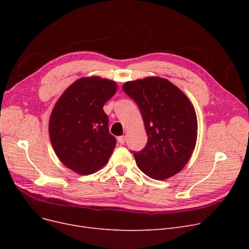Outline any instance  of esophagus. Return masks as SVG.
Masks as SVG:
<instances>
[{
	"instance_id": "obj_1",
	"label": "esophagus",
	"mask_w": 249,
	"mask_h": 249,
	"mask_svg": "<svg viewBox=\"0 0 249 249\" xmlns=\"http://www.w3.org/2000/svg\"><path fill=\"white\" fill-rule=\"evenodd\" d=\"M125 140H126V136H124V135L118 137V142H119L120 144H122V145L125 143Z\"/></svg>"
}]
</instances>
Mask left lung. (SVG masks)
Returning <instances> with one entry per match:
<instances>
[{
    "instance_id": "obj_1",
    "label": "left lung",
    "mask_w": 249,
    "mask_h": 249,
    "mask_svg": "<svg viewBox=\"0 0 249 249\" xmlns=\"http://www.w3.org/2000/svg\"><path fill=\"white\" fill-rule=\"evenodd\" d=\"M123 90L140 109L147 133L146 146L133 152L140 171L166 179L189 161L198 134L195 108L182 91L162 77L127 82Z\"/></svg>"
}]
</instances>
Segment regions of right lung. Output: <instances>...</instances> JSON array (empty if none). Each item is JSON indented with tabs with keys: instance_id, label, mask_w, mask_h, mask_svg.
<instances>
[{
	"instance_id": "obj_1",
	"label": "right lung",
	"mask_w": 249,
	"mask_h": 249,
	"mask_svg": "<svg viewBox=\"0 0 249 249\" xmlns=\"http://www.w3.org/2000/svg\"><path fill=\"white\" fill-rule=\"evenodd\" d=\"M115 82L82 77L63 91L49 118V136L59 160L80 175L94 174L106 164L116 146L109 132L105 103L116 93Z\"/></svg>"
}]
</instances>
